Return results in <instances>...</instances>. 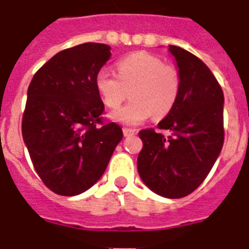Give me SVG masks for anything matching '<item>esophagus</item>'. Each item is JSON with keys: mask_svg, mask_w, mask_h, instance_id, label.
Wrapping results in <instances>:
<instances>
[{"mask_svg": "<svg viewBox=\"0 0 249 249\" xmlns=\"http://www.w3.org/2000/svg\"><path fill=\"white\" fill-rule=\"evenodd\" d=\"M136 133H137V131H136L135 128H127V127L123 128V135L126 136V137H128V136H132V135H136Z\"/></svg>", "mask_w": 249, "mask_h": 249, "instance_id": "esophagus-1", "label": "esophagus"}]
</instances>
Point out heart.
Listing matches in <instances>:
<instances>
[{
    "label": "heart",
    "mask_w": 249,
    "mask_h": 249,
    "mask_svg": "<svg viewBox=\"0 0 249 249\" xmlns=\"http://www.w3.org/2000/svg\"><path fill=\"white\" fill-rule=\"evenodd\" d=\"M181 73L176 66L163 63L155 54L138 52L117 63V76L101 71L96 87L108 108H118L124 100L131 102L112 113L124 124H140L147 118L160 120L172 111L181 92Z\"/></svg>",
    "instance_id": "b5f03b06"
}]
</instances>
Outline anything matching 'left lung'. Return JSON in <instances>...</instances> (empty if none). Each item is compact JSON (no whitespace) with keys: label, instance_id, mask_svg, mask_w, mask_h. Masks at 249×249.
<instances>
[{"label":"left lung","instance_id":"obj_1","mask_svg":"<svg viewBox=\"0 0 249 249\" xmlns=\"http://www.w3.org/2000/svg\"><path fill=\"white\" fill-rule=\"evenodd\" d=\"M181 73V92L172 111L155 128L140 131L143 142L137 160L140 177L149 190L182 198L206 179L224 142L223 91L197 56L169 45Z\"/></svg>","mask_w":249,"mask_h":249}]
</instances>
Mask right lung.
I'll return each instance as SVG.
<instances>
[{"mask_svg":"<svg viewBox=\"0 0 249 249\" xmlns=\"http://www.w3.org/2000/svg\"><path fill=\"white\" fill-rule=\"evenodd\" d=\"M109 50L94 42L66 48L28 86L22 136L37 175L59 196L93 186L123 137L118 124L102 117L105 105L96 87Z\"/></svg>","mask_w":249,"mask_h":249,"instance_id":"add662e5","label":"right lung"}]
</instances>
